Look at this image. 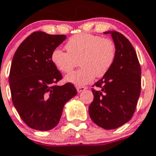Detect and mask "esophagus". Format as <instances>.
Returning a JSON list of instances; mask_svg holds the SVG:
<instances>
[{
    "instance_id": "esophagus-1",
    "label": "esophagus",
    "mask_w": 156,
    "mask_h": 156,
    "mask_svg": "<svg viewBox=\"0 0 156 156\" xmlns=\"http://www.w3.org/2000/svg\"><path fill=\"white\" fill-rule=\"evenodd\" d=\"M86 87H82V86H78L76 88L77 89V92H78V93H80V92H83V91H85V89H86Z\"/></svg>"
}]
</instances>
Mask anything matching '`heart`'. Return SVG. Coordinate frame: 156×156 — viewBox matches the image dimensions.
Masks as SVG:
<instances>
[{
    "mask_svg": "<svg viewBox=\"0 0 156 156\" xmlns=\"http://www.w3.org/2000/svg\"><path fill=\"white\" fill-rule=\"evenodd\" d=\"M66 49L68 52L54 49L51 61L63 73L72 71L79 62L81 68L65 76L67 82L76 86L91 83L95 76H104L111 68L116 57V48L112 40L87 33L70 38Z\"/></svg>",
    "mask_w": 156,
    "mask_h": 156,
    "instance_id": "heart-1",
    "label": "heart"
}]
</instances>
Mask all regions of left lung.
Instances as JSON below:
<instances>
[{
    "label": "left lung",
    "mask_w": 156,
    "mask_h": 156,
    "mask_svg": "<svg viewBox=\"0 0 156 156\" xmlns=\"http://www.w3.org/2000/svg\"><path fill=\"white\" fill-rule=\"evenodd\" d=\"M116 48L111 68L93 86L94 99L88 107L92 121L106 130H113L132 117L141 92V67L134 47L116 31H108Z\"/></svg>",
    "instance_id": "left-lung-1"
}]
</instances>
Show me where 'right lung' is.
<instances>
[{"mask_svg":"<svg viewBox=\"0 0 156 156\" xmlns=\"http://www.w3.org/2000/svg\"><path fill=\"white\" fill-rule=\"evenodd\" d=\"M66 38L35 32L21 43L12 59L9 75L12 102L22 120L35 130L55 127L66 102L77 94L72 84L55 85L62 75L52 62L51 54Z\"/></svg>","mask_w":156,"mask_h":156,"instance_id":"1","label":"right lung"}]
</instances>
